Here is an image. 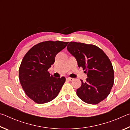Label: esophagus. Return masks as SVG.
Segmentation results:
<instances>
[{
  "label": "esophagus",
  "instance_id": "obj_1",
  "mask_svg": "<svg viewBox=\"0 0 130 130\" xmlns=\"http://www.w3.org/2000/svg\"><path fill=\"white\" fill-rule=\"evenodd\" d=\"M67 80H68V81H73L74 79L73 78H70V77H67Z\"/></svg>",
  "mask_w": 130,
  "mask_h": 130
}]
</instances>
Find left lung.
I'll return each mask as SVG.
<instances>
[{"mask_svg": "<svg viewBox=\"0 0 130 130\" xmlns=\"http://www.w3.org/2000/svg\"><path fill=\"white\" fill-rule=\"evenodd\" d=\"M67 49L75 57L79 68L87 73L86 82L81 81L77 95L83 102L97 104L109 95L113 85L114 72L108 57L103 50L91 44L70 42Z\"/></svg>", "mask_w": 130, "mask_h": 130, "instance_id": "left-lung-1", "label": "left lung"}]
</instances>
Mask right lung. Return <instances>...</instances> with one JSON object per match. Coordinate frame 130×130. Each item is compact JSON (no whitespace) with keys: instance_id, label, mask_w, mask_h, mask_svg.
Returning a JSON list of instances; mask_svg holds the SVG:
<instances>
[{"instance_id":"obj_1","label":"right lung","mask_w":130,"mask_h":130,"mask_svg":"<svg viewBox=\"0 0 130 130\" xmlns=\"http://www.w3.org/2000/svg\"><path fill=\"white\" fill-rule=\"evenodd\" d=\"M68 42L47 41L34 45L24 56L19 69L22 87L28 98L38 104L49 102L56 98L65 78L53 77L47 70L55 62L57 53Z\"/></svg>"}]
</instances>
